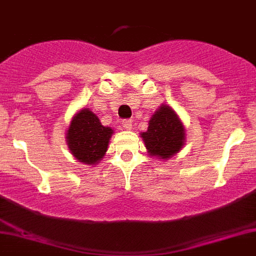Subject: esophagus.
Masks as SVG:
<instances>
[{"instance_id": "34e87169", "label": "esophagus", "mask_w": 256, "mask_h": 256, "mask_svg": "<svg viewBox=\"0 0 256 256\" xmlns=\"http://www.w3.org/2000/svg\"><path fill=\"white\" fill-rule=\"evenodd\" d=\"M123 128H124V130H132V120H124Z\"/></svg>"}]
</instances>
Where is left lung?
<instances>
[{"instance_id":"8db88e82","label":"left lung","mask_w":256,"mask_h":256,"mask_svg":"<svg viewBox=\"0 0 256 256\" xmlns=\"http://www.w3.org/2000/svg\"><path fill=\"white\" fill-rule=\"evenodd\" d=\"M140 137L150 157L168 161L184 146L186 130L174 108L161 104L152 115L148 130L141 132Z\"/></svg>"}]
</instances>
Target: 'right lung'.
I'll return each instance as SVG.
<instances>
[{"instance_id":"add662e5","label":"right lung","mask_w":256,"mask_h":256,"mask_svg":"<svg viewBox=\"0 0 256 256\" xmlns=\"http://www.w3.org/2000/svg\"><path fill=\"white\" fill-rule=\"evenodd\" d=\"M112 134V128L102 126L92 110L81 108L72 118L66 130V144L78 162L94 166L104 157Z\"/></svg>"}]
</instances>
